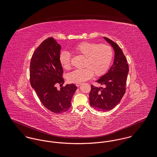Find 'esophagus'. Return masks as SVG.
I'll use <instances>...</instances> for the list:
<instances>
[{"label":"esophagus","mask_w":157,"mask_h":157,"mask_svg":"<svg viewBox=\"0 0 157 157\" xmlns=\"http://www.w3.org/2000/svg\"><path fill=\"white\" fill-rule=\"evenodd\" d=\"M80 85H81V83H76V86H77V87H78V86H80Z\"/></svg>","instance_id":"obj_1"}]
</instances>
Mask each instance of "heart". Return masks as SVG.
I'll return each instance as SVG.
<instances>
[{
	"instance_id": "heart-1",
	"label": "heart",
	"mask_w": 157,
	"mask_h": 157,
	"mask_svg": "<svg viewBox=\"0 0 157 157\" xmlns=\"http://www.w3.org/2000/svg\"><path fill=\"white\" fill-rule=\"evenodd\" d=\"M74 52L85 57L82 69L76 70L67 76L70 82L80 83L91 78L94 75L97 77L105 74L110 66L113 58L112 47L106 44L83 41L73 49ZM59 62L66 70L71 69V56L68 52H62L59 55Z\"/></svg>"
}]
</instances>
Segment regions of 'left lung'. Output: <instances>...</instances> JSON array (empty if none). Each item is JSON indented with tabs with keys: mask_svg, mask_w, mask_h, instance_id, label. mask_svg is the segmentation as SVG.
<instances>
[{
	"mask_svg": "<svg viewBox=\"0 0 157 157\" xmlns=\"http://www.w3.org/2000/svg\"><path fill=\"white\" fill-rule=\"evenodd\" d=\"M104 38L114 48V63L108 72L96 81L105 87L98 88L91 85L89 98L90 105L94 109L105 112L114 108L126 92L129 65L119 46L110 39Z\"/></svg>",
	"mask_w": 157,
	"mask_h": 157,
	"instance_id": "left-lung-1",
	"label": "left lung"
}]
</instances>
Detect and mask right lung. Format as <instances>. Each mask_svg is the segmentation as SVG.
<instances>
[{
  "instance_id": "1",
  "label": "right lung",
  "mask_w": 157,
  "mask_h": 157,
  "mask_svg": "<svg viewBox=\"0 0 157 157\" xmlns=\"http://www.w3.org/2000/svg\"><path fill=\"white\" fill-rule=\"evenodd\" d=\"M61 47L53 37L43 41L32 56L29 66V81L43 105L56 114L67 111L77 87L74 83L62 85L63 70L59 62Z\"/></svg>"
}]
</instances>
